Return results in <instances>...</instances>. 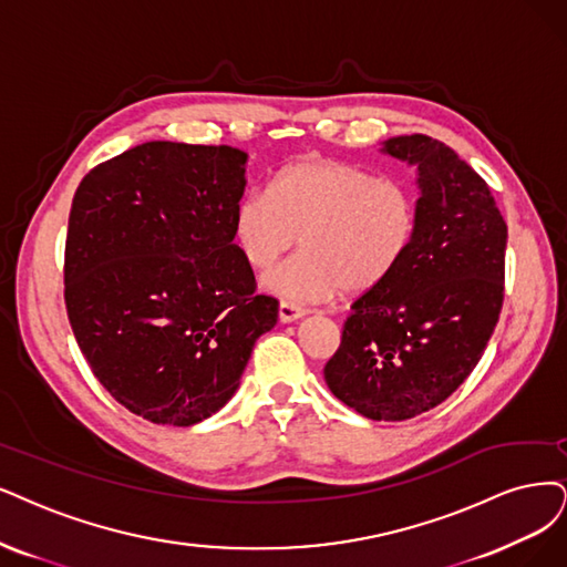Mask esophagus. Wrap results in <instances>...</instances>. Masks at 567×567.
<instances>
[{
    "label": "esophagus",
    "instance_id": "esophagus-1",
    "mask_svg": "<svg viewBox=\"0 0 567 567\" xmlns=\"http://www.w3.org/2000/svg\"><path fill=\"white\" fill-rule=\"evenodd\" d=\"M306 316V312L301 310V308H297V306H291V303H280L278 306V318H280V322L282 324H289V322H297V320H301Z\"/></svg>",
    "mask_w": 567,
    "mask_h": 567
}]
</instances>
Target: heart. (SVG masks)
Returning a JSON list of instances; mask_svg holds the SVG:
<instances>
[{"label": "heart", "mask_w": 567, "mask_h": 567, "mask_svg": "<svg viewBox=\"0 0 567 567\" xmlns=\"http://www.w3.org/2000/svg\"><path fill=\"white\" fill-rule=\"evenodd\" d=\"M415 230L409 184L318 156L285 165L270 192H247L234 209V240L251 268H268L301 245L297 259L261 280L291 306L322 303L341 289L346 297L371 295L404 264Z\"/></svg>", "instance_id": "b5f03b06"}]
</instances>
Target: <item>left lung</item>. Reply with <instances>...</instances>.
<instances>
[{
  "instance_id": "1",
  "label": "left lung",
  "mask_w": 567,
  "mask_h": 567,
  "mask_svg": "<svg viewBox=\"0 0 567 567\" xmlns=\"http://www.w3.org/2000/svg\"><path fill=\"white\" fill-rule=\"evenodd\" d=\"M381 152L415 167V240L394 276L352 303L324 381L371 421H406L449 400L484 354L505 299L507 224L444 142L400 135Z\"/></svg>"
}]
</instances>
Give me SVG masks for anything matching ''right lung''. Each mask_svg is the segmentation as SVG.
<instances>
[{
	"mask_svg": "<svg viewBox=\"0 0 567 567\" xmlns=\"http://www.w3.org/2000/svg\"><path fill=\"white\" fill-rule=\"evenodd\" d=\"M245 167L234 146L156 140L93 167L74 194L70 324L95 379L144 421L217 413L278 322L234 245Z\"/></svg>",
	"mask_w": 567,
	"mask_h": 567,
	"instance_id": "right-lung-1",
	"label": "right lung"
}]
</instances>
